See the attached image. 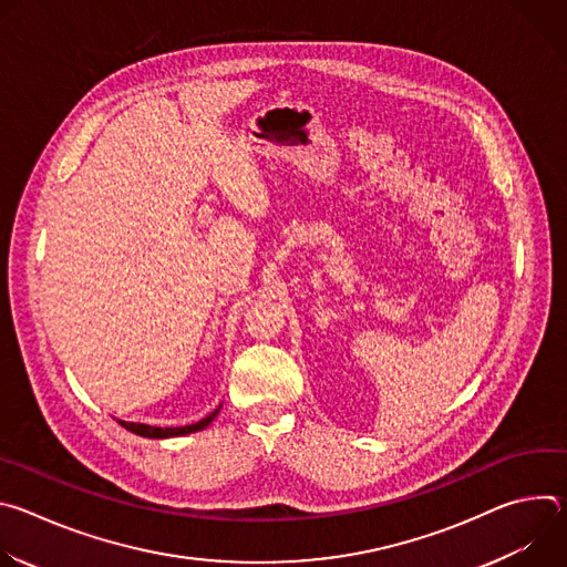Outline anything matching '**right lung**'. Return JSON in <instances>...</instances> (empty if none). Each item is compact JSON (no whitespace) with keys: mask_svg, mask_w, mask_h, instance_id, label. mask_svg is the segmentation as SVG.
I'll list each match as a JSON object with an SVG mask.
<instances>
[{"mask_svg":"<svg viewBox=\"0 0 567 567\" xmlns=\"http://www.w3.org/2000/svg\"><path fill=\"white\" fill-rule=\"evenodd\" d=\"M221 406H217L213 413H208L204 420L195 422V424H186V426H150V424H141V422H125V420H118V424L123 429H127L130 433L134 435H141V437H150V440H166V437H182V435H190V433H197L202 429H206L219 413Z\"/></svg>","mask_w":567,"mask_h":567,"instance_id":"add662e5","label":"right lung"}]
</instances>
